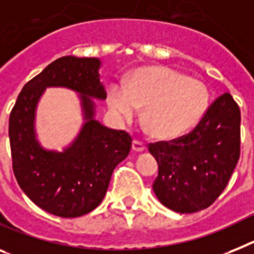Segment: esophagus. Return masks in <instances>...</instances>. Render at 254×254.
<instances>
[{
	"label": "esophagus",
	"mask_w": 254,
	"mask_h": 254,
	"mask_svg": "<svg viewBox=\"0 0 254 254\" xmlns=\"http://www.w3.org/2000/svg\"><path fill=\"white\" fill-rule=\"evenodd\" d=\"M131 150L135 151V152H143L146 150V146L144 143L139 142V140H133V143H131Z\"/></svg>",
	"instance_id": "1"
}]
</instances>
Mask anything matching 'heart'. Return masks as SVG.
<instances>
[{"label": "heart", "mask_w": 254, "mask_h": 254, "mask_svg": "<svg viewBox=\"0 0 254 254\" xmlns=\"http://www.w3.org/2000/svg\"><path fill=\"white\" fill-rule=\"evenodd\" d=\"M108 107L119 119L131 120L138 108L152 137L169 140L197 125L209 104V91L201 81L191 80L167 67L140 68L127 89L112 86Z\"/></svg>", "instance_id": "b5f03b06"}]
</instances>
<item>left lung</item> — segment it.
<instances>
[{
	"instance_id": "left-lung-1",
	"label": "left lung",
	"mask_w": 254,
	"mask_h": 254,
	"mask_svg": "<svg viewBox=\"0 0 254 254\" xmlns=\"http://www.w3.org/2000/svg\"><path fill=\"white\" fill-rule=\"evenodd\" d=\"M159 165L152 189L177 213L212 205L229 183L240 156V110L231 94L218 97L191 133L148 147Z\"/></svg>"
}]
</instances>
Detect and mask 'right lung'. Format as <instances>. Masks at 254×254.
Wrapping results in <instances>:
<instances>
[{"label": "right lung", "instance_id": "right-lung-1", "mask_svg": "<svg viewBox=\"0 0 254 254\" xmlns=\"http://www.w3.org/2000/svg\"><path fill=\"white\" fill-rule=\"evenodd\" d=\"M98 58L62 57L23 86L8 120L12 170L20 189L45 212L81 217L95 209L107 192L117 164L129 155L131 137L95 119L93 99L104 101ZM48 87H65L79 94L84 124L78 137L59 153L41 146L35 111Z\"/></svg>", "mask_w": 254, "mask_h": 254}]
</instances>
